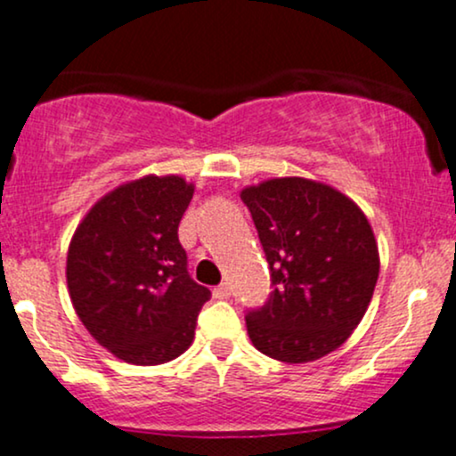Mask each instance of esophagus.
I'll use <instances>...</instances> for the list:
<instances>
[{
	"instance_id": "esophagus-1",
	"label": "esophagus",
	"mask_w": 456,
	"mask_h": 456,
	"mask_svg": "<svg viewBox=\"0 0 456 456\" xmlns=\"http://www.w3.org/2000/svg\"><path fill=\"white\" fill-rule=\"evenodd\" d=\"M229 294H232V288L227 283H220L214 288V298H229Z\"/></svg>"
}]
</instances>
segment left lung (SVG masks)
<instances>
[{
  "label": "left lung",
  "mask_w": 456,
  "mask_h": 456,
  "mask_svg": "<svg viewBox=\"0 0 456 456\" xmlns=\"http://www.w3.org/2000/svg\"><path fill=\"white\" fill-rule=\"evenodd\" d=\"M270 268L266 303L247 309L253 346L285 363L339 348L366 314L379 279L372 227L348 197L303 177L242 190Z\"/></svg>",
  "instance_id": "1"
}]
</instances>
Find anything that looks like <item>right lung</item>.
<instances>
[{
    "label": "right lung",
    "mask_w": 456,
    "mask_h": 456,
    "mask_svg": "<svg viewBox=\"0 0 456 456\" xmlns=\"http://www.w3.org/2000/svg\"><path fill=\"white\" fill-rule=\"evenodd\" d=\"M192 192L175 175L125 183L90 209L71 240L67 283L75 312L127 363L179 357L212 297L190 277L177 236Z\"/></svg>",
    "instance_id": "obj_1"
}]
</instances>
